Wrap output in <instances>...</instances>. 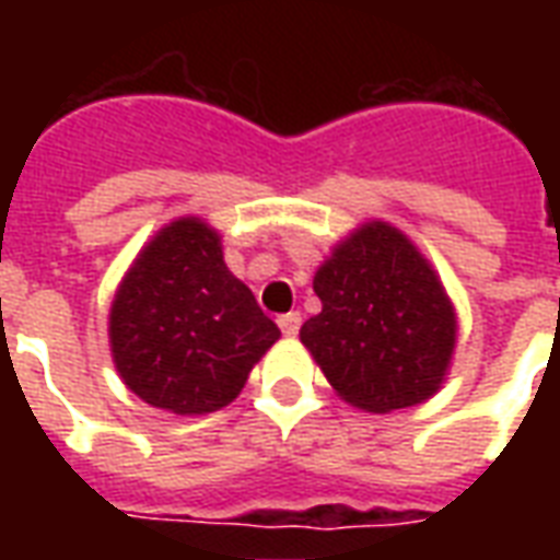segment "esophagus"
I'll list each match as a JSON object with an SVG mask.
<instances>
[{
  "mask_svg": "<svg viewBox=\"0 0 560 560\" xmlns=\"http://www.w3.org/2000/svg\"><path fill=\"white\" fill-rule=\"evenodd\" d=\"M279 327L284 336H296L300 327H303V317H300V312H288V315L279 317Z\"/></svg>",
  "mask_w": 560,
  "mask_h": 560,
  "instance_id": "1",
  "label": "esophagus"
}]
</instances>
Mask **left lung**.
<instances>
[{
  "mask_svg": "<svg viewBox=\"0 0 560 560\" xmlns=\"http://www.w3.org/2000/svg\"><path fill=\"white\" fill-rule=\"evenodd\" d=\"M320 315L300 339L345 401L387 413L429 399L456 345L441 281L405 233L372 221L315 276Z\"/></svg>",
  "mask_w": 560,
  "mask_h": 560,
  "instance_id": "left-lung-1",
  "label": "left lung"
}]
</instances>
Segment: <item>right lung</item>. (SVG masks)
<instances>
[{
	"instance_id": "add662e5",
	"label": "right lung",
	"mask_w": 560,
	"mask_h": 560,
	"mask_svg": "<svg viewBox=\"0 0 560 560\" xmlns=\"http://www.w3.org/2000/svg\"><path fill=\"white\" fill-rule=\"evenodd\" d=\"M281 332L233 279L219 233L179 219L143 248L110 308V345L131 393L171 413H209L240 396Z\"/></svg>"
}]
</instances>
